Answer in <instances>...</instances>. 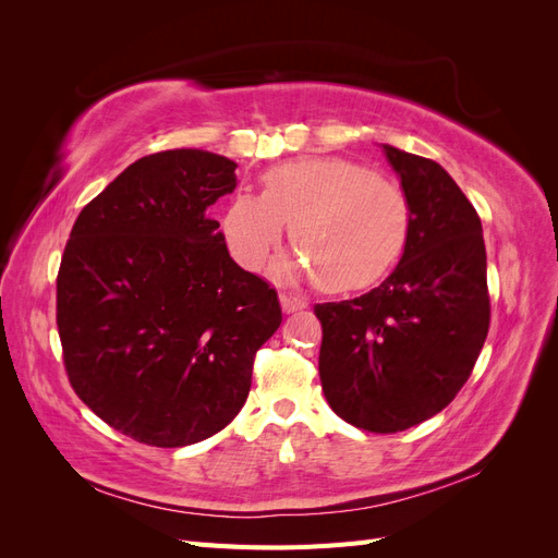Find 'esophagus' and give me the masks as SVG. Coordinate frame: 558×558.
<instances>
[{
    "instance_id": "obj_1",
    "label": "esophagus",
    "mask_w": 558,
    "mask_h": 558,
    "mask_svg": "<svg viewBox=\"0 0 558 558\" xmlns=\"http://www.w3.org/2000/svg\"><path fill=\"white\" fill-rule=\"evenodd\" d=\"M279 300H281L283 312H298V310L307 307V300L298 293H281Z\"/></svg>"
}]
</instances>
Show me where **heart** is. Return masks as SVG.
<instances>
[{
	"mask_svg": "<svg viewBox=\"0 0 558 558\" xmlns=\"http://www.w3.org/2000/svg\"><path fill=\"white\" fill-rule=\"evenodd\" d=\"M263 195L240 191L221 216L232 258L260 269L279 246L286 226L300 251L279 272L316 279L332 293L363 291L381 281L408 248L412 211L393 181L363 162L307 156L269 167Z\"/></svg>",
	"mask_w": 558,
	"mask_h": 558,
	"instance_id": "1",
	"label": "heart"
}]
</instances>
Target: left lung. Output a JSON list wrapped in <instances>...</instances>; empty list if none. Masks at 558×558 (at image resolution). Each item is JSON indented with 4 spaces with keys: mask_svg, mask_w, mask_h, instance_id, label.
Segmentation results:
<instances>
[{
    "mask_svg": "<svg viewBox=\"0 0 558 558\" xmlns=\"http://www.w3.org/2000/svg\"><path fill=\"white\" fill-rule=\"evenodd\" d=\"M410 202L398 267L369 293L316 305L318 375L332 412L369 433L442 412L484 347L492 302L482 221L440 165L384 144Z\"/></svg>",
    "mask_w": 558,
    "mask_h": 558,
    "instance_id": "8db88e82",
    "label": "left lung"
}]
</instances>
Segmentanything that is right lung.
<instances>
[{"label": "right lung", "mask_w": 558, "mask_h": 558, "mask_svg": "<svg viewBox=\"0 0 558 558\" xmlns=\"http://www.w3.org/2000/svg\"><path fill=\"white\" fill-rule=\"evenodd\" d=\"M238 165L197 148L132 162L81 209L56 320L74 393L132 440L185 447L244 408L277 291L230 258L214 202Z\"/></svg>", "instance_id": "right-lung-1"}]
</instances>
